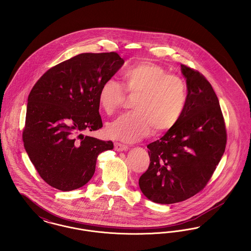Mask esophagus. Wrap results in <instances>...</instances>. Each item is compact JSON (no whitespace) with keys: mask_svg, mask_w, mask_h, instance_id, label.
Here are the masks:
<instances>
[{"mask_svg":"<svg viewBox=\"0 0 251 251\" xmlns=\"http://www.w3.org/2000/svg\"><path fill=\"white\" fill-rule=\"evenodd\" d=\"M115 149L118 151H125L128 150V147L126 145H124V144H121V143H118L117 142V143H115Z\"/></svg>","mask_w":251,"mask_h":251,"instance_id":"34e87169","label":"esophagus"}]
</instances>
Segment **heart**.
<instances>
[{"instance_id":"b5f03b06","label":"heart","mask_w":251,"mask_h":251,"mask_svg":"<svg viewBox=\"0 0 251 251\" xmlns=\"http://www.w3.org/2000/svg\"><path fill=\"white\" fill-rule=\"evenodd\" d=\"M123 86L129 94H138L133 109L120 115L106 128L109 137L136 142L151 132L173 128L181 118L186 102L185 82L176 75L151 62H140L122 75ZM125 100V92L113 78L105 80L99 92V103L107 114L115 112Z\"/></svg>"}]
</instances>
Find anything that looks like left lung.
Returning a JSON list of instances; mask_svg holds the SVG:
<instances>
[{
    "label": "left lung",
    "mask_w": 251,
    "mask_h": 251,
    "mask_svg": "<svg viewBox=\"0 0 251 251\" xmlns=\"http://www.w3.org/2000/svg\"><path fill=\"white\" fill-rule=\"evenodd\" d=\"M187 102L176 124L148 145L150 166L138 181L149 200L174 204L204 189L225 152L226 133L218 98L204 75L181 64Z\"/></svg>",
    "instance_id": "obj_1"
}]
</instances>
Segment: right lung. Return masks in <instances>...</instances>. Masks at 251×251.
Returning a JSON list of instances; mask_svg holds the SVG:
<instances>
[{
  "mask_svg": "<svg viewBox=\"0 0 251 251\" xmlns=\"http://www.w3.org/2000/svg\"><path fill=\"white\" fill-rule=\"evenodd\" d=\"M124 64L115 52L83 53L49 69L31 90L24 146L40 176L62 192L76 190L93 177L97 158L113 150L82 132L102 127L99 92Z\"/></svg>",
  "mask_w": 251,
  "mask_h": 251,
  "instance_id": "add662e5",
  "label": "right lung"
}]
</instances>
